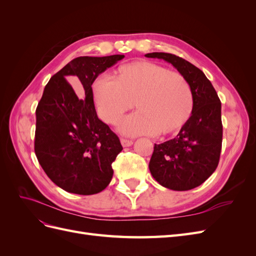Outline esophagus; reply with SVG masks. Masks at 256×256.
Masks as SVG:
<instances>
[{"label": "esophagus", "instance_id": "esophagus-1", "mask_svg": "<svg viewBox=\"0 0 256 256\" xmlns=\"http://www.w3.org/2000/svg\"><path fill=\"white\" fill-rule=\"evenodd\" d=\"M120 143H122V145L124 146V147H129V146H131L134 144V141H131V140H127V138H120Z\"/></svg>", "mask_w": 256, "mask_h": 256}]
</instances>
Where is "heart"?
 <instances>
[{
    "label": "heart",
    "mask_w": 256,
    "mask_h": 256,
    "mask_svg": "<svg viewBox=\"0 0 256 256\" xmlns=\"http://www.w3.org/2000/svg\"><path fill=\"white\" fill-rule=\"evenodd\" d=\"M98 116L115 125L134 106L138 112L118 125L125 136H166L180 130L189 120L193 97L184 76L164 66L140 60L118 67L114 80L99 76L92 84Z\"/></svg>",
    "instance_id": "b5f03b06"
}]
</instances>
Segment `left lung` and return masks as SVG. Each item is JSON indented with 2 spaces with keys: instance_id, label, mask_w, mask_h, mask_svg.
Returning <instances> with one entry per match:
<instances>
[{
  "instance_id": "obj_1",
  "label": "left lung",
  "mask_w": 256,
  "mask_h": 256,
  "mask_svg": "<svg viewBox=\"0 0 256 256\" xmlns=\"http://www.w3.org/2000/svg\"><path fill=\"white\" fill-rule=\"evenodd\" d=\"M145 56L173 65L191 88V116L174 138L154 144L148 166L152 177L164 188L191 190L202 184L218 166L222 146L221 102L205 74L188 60L164 52Z\"/></svg>"
}]
</instances>
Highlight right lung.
I'll use <instances>...</instances> for the list:
<instances>
[{"label":"right lung","instance_id":"right-lung-1","mask_svg":"<svg viewBox=\"0 0 256 256\" xmlns=\"http://www.w3.org/2000/svg\"><path fill=\"white\" fill-rule=\"evenodd\" d=\"M125 56H80L54 74L36 109L35 154L50 180L63 190L90 196L113 176L112 162L122 150L118 136L97 116L92 84ZM80 80L82 100L67 78Z\"/></svg>","mask_w":256,"mask_h":256}]
</instances>
